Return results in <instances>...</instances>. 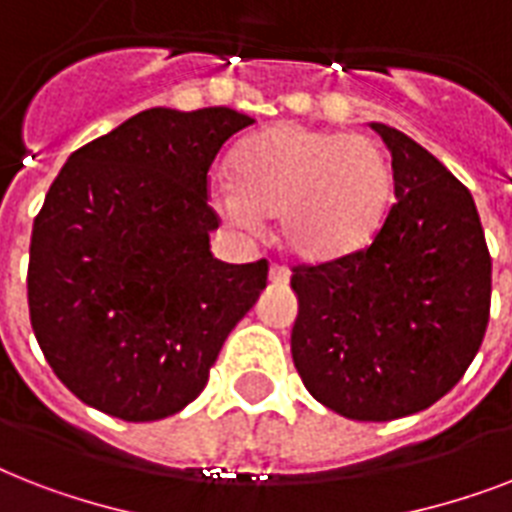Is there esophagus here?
Wrapping results in <instances>:
<instances>
[{"label":"esophagus","mask_w":512,"mask_h":512,"mask_svg":"<svg viewBox=\"0 0 512 512\" xmlns=\"http://www.w3.org/2000/svg\"><path fill=\"white\" fill-rule=\"evenodd\" d=\"M268 279H271V284H276V287H284V284L289 281L287 268H281V265H271V271H268Z\"/></svg>","instance_id":"obj_1"}]
</instances>
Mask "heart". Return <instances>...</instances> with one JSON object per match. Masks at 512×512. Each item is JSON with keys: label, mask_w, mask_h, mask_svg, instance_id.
<instances>
[{"label": "heart", "mask_w": 512, "mask_h": 512, "mask_svg": "<svg viewBox=\"0 0 512 512\" xmlns=\"http://www.w3.org/2000/svg\"><path fill=\"white\" fill-rule=\"evenodd\" d=\"M390 191L393 170L377 140L281 122L241 143L233 177H217L209 196L220 215L244 228L276 215L292 255L327 263L372 239Z\"/></svg>", "instance_id": "1"}]
</instances>
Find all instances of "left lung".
<instances>
[{"instance_id": "obj_1", "label": "left lung", "mask_w": 512, "mask_h": 512, "mask_svg": "<svg viewBox=\"0 0 512 512\" xmlns=\"http://www.w3.org/2000/svg\"><path fill=\"white\" fill-rule=\"evenodd\" d=\"M372 130L393 156L396 204L369 247L295 268L292 358L319 404L388 422L436 404L476 358L492 257L468 188L409 135Z\"/></svg>"}]
</instances>
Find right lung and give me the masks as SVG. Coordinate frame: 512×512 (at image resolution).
Returning a JSON list of instances; mask_svg holds the SVG:
<instances>
[{
  "label": "right lung",
  "instance_id": "right-lung-1",
  "mask_svg": "<svg viewBox=\"0 0 512 512\" xmlns=\"http://www.w3.org/2000/svg\"><path fill=\"white\" fill-rule=\"evenodd\" d=\"M255 124L215 106L148 108L68 156L31 231L28 313L76 398L127 422L164 420L199 396L268 263L212 257L207 172Z\"/></svg>",
  "mask_w": 512,
  "mask_h": 512
}]
</instances>
